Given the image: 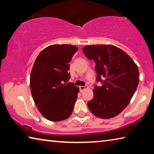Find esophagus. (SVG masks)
I'll return each mask as SVG.
<instances>
[{"label": "esophagus", "instance_id": "1", "mask_svg": "<svg viewBox=\"0 0 154 154\" xmlns=\"http://www.w3.org/2000/svg\"><path fill=\"white\" fill-rule=\"evenodd\" d=\"M88 88V86L87 85H83V86H79V90H80V91H83L84 90H85V89H87V88Z\"/></svg>", "mask_w": 154, "mask_h": 154}]
</instances>
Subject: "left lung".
<instances>
[{
  "instance_id": "8db88e82",
  "label": "left lung",
  "mask_w": 154,
  "mask_h": 154,
  "mask_svg": "<svg viewBox=\"0 0 154 154\" xmlns=\"http://www.w3.org/2000/svg\"><path fill=\"white\" fill-rule=\"evenodd\" d=\"M84 55L96 63L94 98L88 103L91 113L103 119L118 116L128 105L139 82L137 64L121 49L110 45L83 48Z\"/></svg>"
}]
</instances>
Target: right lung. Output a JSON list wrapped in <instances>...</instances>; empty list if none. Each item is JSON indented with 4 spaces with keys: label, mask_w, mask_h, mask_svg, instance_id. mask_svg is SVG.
I'll list each match as a JSON object with an SVG mask.
<instances>
[{
    "label": "right lung",
    "mask_w": 154,
    "mask_h": 154,
    "mask_svg": "<svg viewBox=\"0 0 154 154\" xmlns=\"http://www.w3.org/2000/svg\"><path fill=\"white\" fill-rule=\"evenodd\" d=\"M78 50L71 45H53L40 52L34 63L30 85L40 113L53 122L67 119L72 113L79 88L69 83V62Z\"/></svg>",
    "instance_id": "right-lung-1"
}]
</instances>
